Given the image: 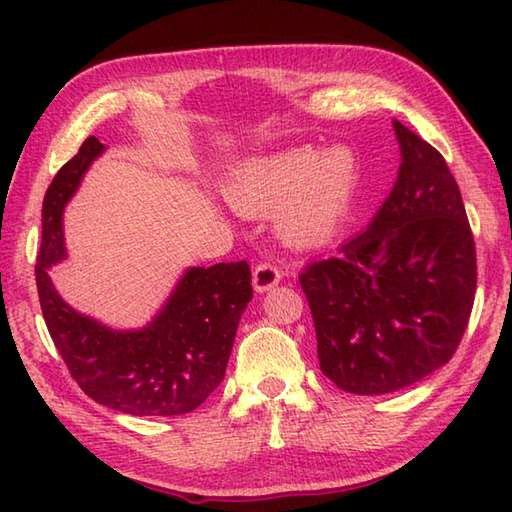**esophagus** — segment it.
Returning <instances> with one entry per match:
<instances>
[{"label":"esophagus","mask_w":512,"mask_h":512,"mask_svg":"<svg viewBox=\"0 0 512 512\" xmlns=\"http://www.w3.org/2000/svg\"><path fill=\"white\" fill-rule=\"evenodd\" d=\"M281 279V270L273 264H259L253 270V288L255 292H266L270 288H275Z\"/></svg>","instance_id":"obj_1"}]
</instances>
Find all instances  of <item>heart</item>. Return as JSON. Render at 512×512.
Listing matches in <instances>:
<instances>
[{
    "label": "heart",
    "instance_id": "heart-1",
    "mask_svg": "<svg viewBox=\"0 0 512 512\" xmlns=\"http://www.w3.org/2000/svg\"><path fill=\"white\" fill-rule=\"evenodd\" d=\"M356 178L352 149L292 147L244 162L226 182V198L244 213L279 209L281 237L290 244H314L343 222Z\"/></svg>",
    "mask_w": 512,
    "mask_h": 512
}]
</instances>
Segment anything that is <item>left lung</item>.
I'll return each instance as SVG.
<instances>
[{"label":"left lung","mask_w":512,"mask_h":512,"mask_svg":"<svg viewBox=\"0 0 512 512\" xmlns=\"http://www.w3.org/2000/svg\"><path fill=\"white\" fill-rule=\"evenodd\" d=\"M400 169L363 233L299 275L321 372L358 396L418 383L451 361L471 317L475 242L438 149L394 121Z\"/></svg>","instance_id":"1"}]
</instances>
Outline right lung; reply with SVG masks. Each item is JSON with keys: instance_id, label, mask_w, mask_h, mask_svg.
<instances>
[{"instance_id": "1", "label": "right lung", "mask_w": 512, "mask_h": 512, "mask_svg": "<svg viewBox=\"0 0 512 512\" xmlns=\"http://www.w3.org/2000/svg\"><path fill=\"white\" fill-rule=\"evenodd\" d=\"M103 151L90 136L43 198L35 266L43 319L72 378L99 405L129 416H180L198 409L222 383L239 319L253 299L250 268L246 262L189 268L140 330H112L70 308L48 268L65 259V204Z\"/></svg>"}]
</instances>
